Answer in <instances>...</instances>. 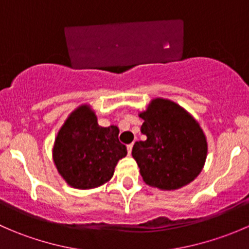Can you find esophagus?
<instances>
[{
  "label": "esophagus",
  "instance_id": "esophagus-1",
  "mask_svg": "<svg viewBox=\"0 0 249 249\" xmlns=\"http://www.w3.org/2000/svg\"><path fill=\"white\" fill-rule=\"evenodd\" d=\"M132 143H130V144H127V153H129V154H131V152H132Z\"/></svg>",
  "mask_w": 249,
  "mask_h": 249
}]
</instances>
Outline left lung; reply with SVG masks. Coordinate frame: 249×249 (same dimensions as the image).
I'll return each instance as SVG.
<instances>
[{
    "instance_id": "obj_1",
    "label": "left lung",
    "mask_w": 249,
    "mask_h": 249,
    "mask_svg": "<svg viewBox=\"0 0 249 249\" xmlns=\"http://www.w3.org/2000/svg\"><path fill=\"white\" fill-rule=\"evenodd\" d=\"M141 132L147 136L132 148V158L148 185L176 190L201 172L207 141L199 123L184 108L166 99H154L144 112Z\"/></svg>"
}]
</instances>
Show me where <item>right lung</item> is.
Masks as SVG:
<instances>
[{"mask_svg":"<svg viewBox=\"0 0 249 249\" xmlns=\"http://www.w3.org/2000/svg\"><path fill=\"white\" fill-rule=\"evenodd\" d=\"M114 125L102 127L88 105L74 109L57 132L53 159L57 172L76 189L100 187L112 178L118 161L127 154Z\"/></svg>","mask_w":249,"mask_h":249,"instance_id":"obj_1","label":"right lung"}]
</instances>
